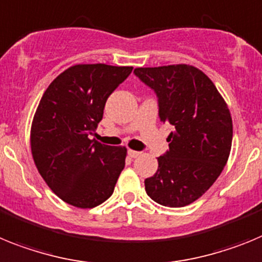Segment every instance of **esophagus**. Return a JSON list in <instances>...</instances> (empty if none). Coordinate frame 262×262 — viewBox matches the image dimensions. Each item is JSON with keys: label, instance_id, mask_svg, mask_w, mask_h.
Instances as JSON below:
<instances>
[{"label": "esophagus", "instance_id": "obj_1", "mask_svg": "<svg viewBox=\"0 0 262 262\" xmlns=\"http://www.w3.org/2000/svg\"><path fill=\"white\" fill-rule=\"evenodd\" d=\"M128 156L130 157V158H137V157L141 156V153H140V151H136V150L129 149L128 150Z\"/></svg>", "mask_w": 262, "mask_h": 262}]
</instances>
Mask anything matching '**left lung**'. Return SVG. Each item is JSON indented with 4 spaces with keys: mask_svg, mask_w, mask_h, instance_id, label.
I'll return each instance as SVG.
<instances>
[{
    "mask_svg": "<svg viewBox=\"0 0 262 262\" xmlns=\"http://www.w3.org/2000/svg\"><path fill=\"white\" fill-rule=\"evenodd\" d=\"M134 74L158 97L159 120L174 126L169 150L145 190L166 207L199 199L223 171L232 146V117L215 84L190 64L140 67Z\"/></svg>",
    "mask_w": 262,
    "mask_h": 262,
    "instance_id": "obj_1",
    "label": "left lung"
}]
</instances>
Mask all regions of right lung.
I'll return each instance as SVG.
<instances>
[{
    "label": "right lung",
    "mask_w": 262,
    "mask_h": 262,
    "mask_svg": "<svg viewBox=\"0 0 262 262\" xmlns=\"http://www.w3.org/2000/svg\"><path fill=\"white\" fill-rule=\"evenodd\" d=\"M133 67L76 64L45 91L30 132L31 154L42 178L63 202L93 208L113 194L126 147L90 140L111 93Z\"/></svg>",
    "instance_id": "1"
}]
</instances>
